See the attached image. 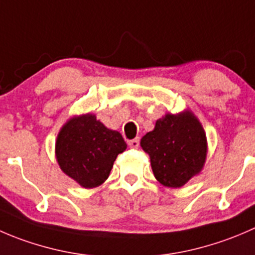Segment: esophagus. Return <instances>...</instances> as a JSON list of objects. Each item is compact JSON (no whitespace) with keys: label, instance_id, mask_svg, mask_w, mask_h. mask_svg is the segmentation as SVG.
Here are the masks:
<instances>
[{"label":"esophagus","instance_id":"obj_1","mask_svg":"<svg viewBox=\"0 0 255 255\" xmlns=\"http://www.w3.org/2000/svg\"><path fill=\"white\" fill-rule=\"evenodd\" d=\"M128 147H131V148H137L138 145H140V140H138V138H133V140L128 141Z\"/></svg>","mask_w":255,"mask_h":255}]
</instances>
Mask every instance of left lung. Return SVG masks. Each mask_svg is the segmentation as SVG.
I'll return each mask as SVG.
<instances>
[{
    "mask_svg": "<svg viewBox=\"0 0 255 255\" xmlns=\"http://www.w3.org/2000/svg\"><path fill=\"white\" fill-rule=\"evenodd\" d=\"M140 143L150 155L156 180L167 187H181L197 175L207 155L205 131L190 112L165 115Z\"/></svg>",
    "mask_w": 255,
    "mask_h": 255,
    "instance_id": "obj_1",
    "label": "left lung"
}]
</instances>
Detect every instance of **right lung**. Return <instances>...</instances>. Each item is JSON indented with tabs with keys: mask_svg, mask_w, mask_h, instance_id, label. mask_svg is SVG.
<instances>
[{
	"mask_svg": "<svg viewBox=\"0 0 255 255\" xmlns=\"http://www.w3.org/2000/svg\"><path fill=\"white\" fill-rule=\"evenodd\" d=\"M127 142L122 133L109 130L95 115L73 118L63 127L55 143V155L63 172L85 188L102 185Z\"/></svg>",
	"mask_w": 255,
	"mask_h": 255,
	"instance_id": "obj_1",
	"label": "right lung"
}]
</instances>
